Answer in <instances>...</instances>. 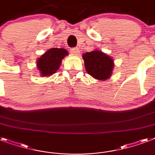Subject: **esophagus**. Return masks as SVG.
<instances>
[{
    "mask_svg": "<svg viewBox=\"0 0 155 155\" xmlns=\"http://www.w3.org/2000/svg\"><path fill=\"white\" fill-rule=\"evenodd\" d=\"M80 50L78 48H71V53L73 55H78L80 54Z\"/></svg>",
    "mask_w": 155,
    "mask_h": 155,
    "instance_id": "obj_1",
    "label": "esophagus"
}]
</instances>
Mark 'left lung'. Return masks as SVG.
Returning a JSON list of instances; mask_svg holds the SVG:
<instances>
[{
    "label": "left lung",
    "instance_id": "1",
    "mask_svg": "<svg viewBox=\"0 0 155 155\" xmlns=\"http://www.w3.org/2000/svg\"><path fill=\"white\" fill-rule=\"evenodd\" d=\"M86 71L98 80H106L111 77L114 68L113 58L99 50L86 52L82 55Z\"/></svg>",
    "mask_w": 155,
    "mask_h": 155
}]
</instances>
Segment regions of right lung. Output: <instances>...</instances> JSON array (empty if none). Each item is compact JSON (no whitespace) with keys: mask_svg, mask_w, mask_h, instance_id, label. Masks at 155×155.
I'll return each mask as SVG.
<instances>
[{"mask_svg":"<svg viewBox=\"0 0 155 155\" xmlns=\"http://www.w3.org/2000/svg\"><path fill=\"white\" fill-rule=\"evenodd\" d=\"M68 55V51L63 48H51L37 59V69L42 77L51 76L60 68L62 60Z\"/></svg>","mask_w":155,"mask_h":155,"instance_id":"1","label":"right lung"}]
</instances>
